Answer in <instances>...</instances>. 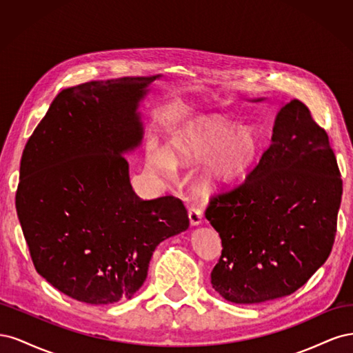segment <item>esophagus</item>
Listing matches in <instances>:
<instances>
[{
	"mask_svg": "<svg viewBox=\"0 0 353 353\" xmlns=\"http://www.w3.org/2000/svg\"><path fill=\"white\" fill-rule=\"evenodd\" d=\"M188 218H190L191 225L197 227V225H200L201 221H203V212L199 208H196V206L190 208L188 209Z\"/></svg>",
	"mask_w": 353,
	"mask_h": 353,
	"instance_id": "obj_1",
	"label": "esophagus"
}]
</instances>
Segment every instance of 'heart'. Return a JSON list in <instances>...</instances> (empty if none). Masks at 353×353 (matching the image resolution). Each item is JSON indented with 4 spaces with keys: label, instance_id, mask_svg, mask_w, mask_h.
<instances>
[{
    "label": "heart",
    "instance_id": "heart-1",
    "mask_svg": "<svg viewBox=\"0 0 353 353\" xmlns=\"http://www.w3.org/2000/svg\"><path fill=\"white\" fill-rule=\"evenodd\" d=\"M259 153L256 137L245 130L212 119L190 121L166 137L165 152L154 150L152 163L162 176H172L175 168L200 165L194 185L203 194L228 188L243 178Z\"/></svg>",
    "mask_w": 353,
    "mask_h": 353
}]
</instances>
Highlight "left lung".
Masks as SVG:
<instances>
[{
	"instance_id": "8db88e82",
	"label": "left lung",
	"mask_w": 353,
	"mask_h": 353,
	"mask_svg": "<svg viewBox=\"0 0 353 353\" xmlns=\"http://www.w3.org/2000/svg\"><path fill=\"white\" fill-rule=\"evenodd\" d=\"M341 193L327 132L302 101L281 104L259 162L243 184L213 197L206 209L222 240L212 287L243 305L296 292L333 248Z\"/></svg>"
}]
</instances>
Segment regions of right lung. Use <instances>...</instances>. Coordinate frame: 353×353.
<instances>
[{"label": "right lung", "instance_id": "1", "mask_svg": "<svg viewBox=\"0 0 353 353\" xmlns=\"http://www.w3.org/2000/svg\"><path fill=\"white\" fill-rule=\"evenodd\" d=\"M159 78L63 90L23 150L16 210L32 262L52 287L79 302L131 299L157 245L190 225L179 199L135 194L123 156L141 145L138 109Z\"/></svg>", "mask_w": 353, "mask_h": 353}]
</instances>
